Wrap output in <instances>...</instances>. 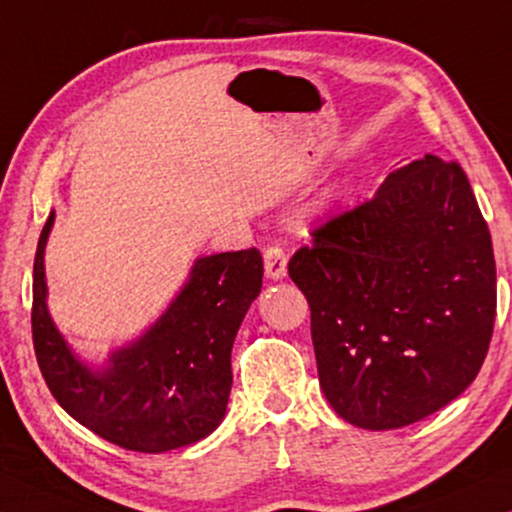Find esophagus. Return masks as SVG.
Returning a JSON list of instances; mask_svg holds the SVG:
<instances>
[{"mask_svg":"<svg viewBox=\"0 0 512 512\" xmlns=\"http://www.w3.org/2000/svg\"><path fill=\"white\" fill-rule=\"evenodd\" d=\"M263 263L265 275L272 279H282L286 275V263H289V258H286V251L279 247V244H270L263 254Z\"/></svg>","mask_w":512,"mask_h":512,"instance_id":"1","label":"esophagus"}]
</instances>
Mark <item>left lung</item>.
Here are the masks:
<instances>
[{
  "mask_svg": "<svg viewBox=\"0 0 512 512\" xmlns=\"http://www.w3.org/2000/svg\"><path fill=\"white\" fill-rule=\"evenodd\" d=\"M319 384L349 424L401 429L480 373L496 319L492 235L466 172L424 156L312 228L289 261Z\"/></svg>",
  "mask_w": 512,
  "mask_h": 512,
  "instance_id": "1",
  "label": "left lung"
}]
</instances>
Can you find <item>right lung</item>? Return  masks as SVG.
I'll return each mask as SVG.
<instances>
[{"instance_id": "add662e5", "label": "right lung", "mask_w": 512, "mask_h": 512, "mask_svg": "<svg viewBox=\"0 0 512 512\" xmlns=\"http://www.w3.org/2000/svg\"><path fill=\"white\" fill-rule=\"evenodd\" d=\"M53 219L34 254L32 340L55 401L123 450L158 454L209 436L226 415L237 328L263 284L261 251L200 258L158 324L93 373L74 359L46 310L44 247Z\"/></svg>"}]
</instances>
